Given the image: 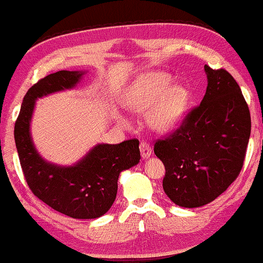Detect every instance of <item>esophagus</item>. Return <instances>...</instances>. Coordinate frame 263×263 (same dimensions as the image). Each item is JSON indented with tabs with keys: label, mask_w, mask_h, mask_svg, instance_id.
I'll return each instance as SVG.
<instances>
[{
	"label": "esophagus",
	"mask_w": 263,
	"mask_h": 263,
	"mask_svg": "<svg viewBox=\"0 0 263 263\" xmlns=\"http://www.w3.org/2000/svg\"><path fill=\"white\" fill-rule=\"evenodd\" d=\"M140 154H142V158L143 159H148L150 158V156L152 154V150H151V146L148 145L147 143H140Z\"/></svg>",
	"instance_id": "esophagus-1"
}]
</instances>
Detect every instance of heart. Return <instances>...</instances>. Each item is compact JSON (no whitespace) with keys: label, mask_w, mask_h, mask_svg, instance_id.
Segmentation results:
<instances>
[{"label":"heart","mask_w":263,"mask_h":263,"mask_svg":"<svg viewBox=\"0 0 263 263\" xmlns=\"http://www.w3.org/2000/svg\"><path fill=\"white\" fill-rule=\"evenodd\" d=\"M189 103V92L181 85H171V78L162 72L144 73L132 84L125 105L135 112H145L150 127L166 132L179 123ZM120 120H125L120 117Z\"/></svg>","instance_id":"obj_1"}]
</instances>
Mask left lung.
Here are the masks:
<instances>
[{"label": "left lung", "mask_w": 263, "mask_h": 263, "mask_svg": "<svg viewBox=\"0 0 263 263\" xmlns=\"http://www.w3.org/2000/svg\"><path fill=\"white\" fill-rule=\"evenodd\" d=\"M206 92L182 126L155 144L165 166L163 189L175 204L198 208L228 189L243 165L250 113L240 86L224 69L204 66Z\"/></svg>", "instance_id": "8db88e82"}]
</instances>
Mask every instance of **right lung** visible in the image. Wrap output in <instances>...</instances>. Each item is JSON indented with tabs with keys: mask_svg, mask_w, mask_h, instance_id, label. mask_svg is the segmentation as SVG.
Here are the masks:
<instances>
[{
	"mask_svg": "<svg viewBox=\"0 0 263 263\" xmlns=\"http://www.w3.org/2000/svg\"><path fill=\"white\" fill-rule=\"evenodd\" d=\"M86 70H59L28 89L15 123V144L21 167L33 194L59 213L72 218L103 216L115 202L121 171L140 160L139 140L97 144L72 165L48 162L35 147L31 119L36 100L76 88Z\"/></svg>",
	"mask_w": 263,
	"mask_h": 263,
	"instance_id": "right-lung-1",
	"label": "right lung"
}]
</instances>
